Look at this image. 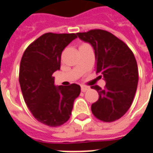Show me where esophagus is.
I'll return each instance as SVG.
<instances>
[{
	"label": "esophagus",
	"instance_id": "obj_1",
	"mask_svg": "<svg viewBox=\"0 0 153 153\" xmlns=\"http://www.w3.org/2000/svg\"><path fill=\"white\" fill-rule=\"evenodd\" d=\"M90 90V87L89 86H81V91L82 92H86L87 91V90Z\"/></svg>",
	"mask_w": 153,
	"mask_h": 153
}]
</instances>
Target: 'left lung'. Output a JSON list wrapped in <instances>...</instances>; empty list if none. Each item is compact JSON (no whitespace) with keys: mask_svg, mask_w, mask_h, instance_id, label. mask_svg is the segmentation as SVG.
Instances as JSON below:
<instances>
[{"mask_svg":"<svg viewBox=\"0 0 153 153\" xmlns=\"http://www.w3.org/2000/svg\"><path fill=\"white\" fill-rule=\"evenodd\" d=\"M76 34L93 47L97 74L106 81L103 89L91 86L99 94L98 100L92 104V113L102 122L116 121L128 111L137 89L139 73L134 54L123 41L104 30Z\"/></svg>","mask_w":153,"mask_h":153,"instance_id":"obj_1","label":"left lung"}]
</instances>
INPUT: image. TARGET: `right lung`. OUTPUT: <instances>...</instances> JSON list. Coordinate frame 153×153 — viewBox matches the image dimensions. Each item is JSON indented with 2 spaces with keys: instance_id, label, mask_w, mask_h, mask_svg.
<instances>
[{
  "instance_id": "1",
  "label": "right lung",
  "mask_w": 153,
  "mask_h": 153,
  "mask_svg": "<svg viewBox=\"0 0 153 153\" xmlns=\"http://www.w3.org/2000/svg\"><path fill=\"white\" fill-rule=\"evenodd\" d=\"M75 33H47L31 43L21 60L19 83L24 101L34 118L48 126L70 119L80 86L54 85L53 74L60 69L62 51L76 38Z\"/></svg>"
}]
</instances>
